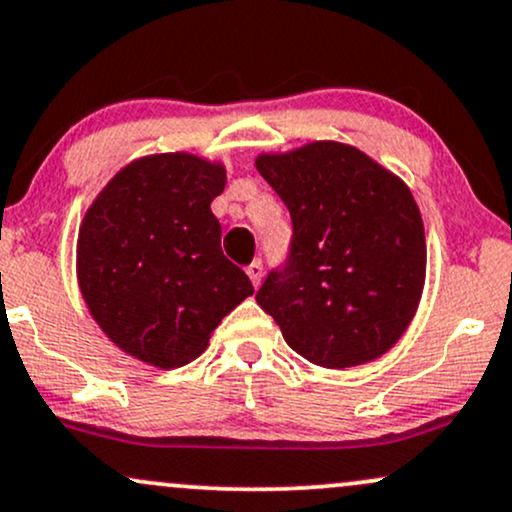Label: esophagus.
Wrapping results in <instances>:
<instances>
[{
	"instance_id": "esophagus-1",
	"label": "esophagus",
	"mask_w": 512,
	"mask_h": 512,
	"mask_svg": "<svg viewBox=\"0 0 512 512\" xmlns=\"http://www.w3.org/2000/svg\"><path fill=\"white\" fill-rule=\"evenodd\" d=\"M246 275H249L251 282H254V287L261 285V278H263V263L258 261V258H256V261H251L249 266H246Z\"/></svg>"
}]
</instances>
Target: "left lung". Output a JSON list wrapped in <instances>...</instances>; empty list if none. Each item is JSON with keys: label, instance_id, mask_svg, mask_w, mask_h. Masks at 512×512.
<instances>
[{"label": "left lung", "instance_id": "left-lung-1", "mask_svg": "<svg viewBox=\"0 0 512 512\" xmlns=\"http://www.w3.org/2000/svg\"><path fill=\"white\" fill-rule=\"evenodd\" d=\"M256 170L292 218L287 266L270 270L256 302L311 364L374 362L402 338L424 290V222L410 186L338 141L263 153Z\"/></svg>", "mask_w": 512, "mask_h": 512}]
</instances>
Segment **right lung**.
Wrapping results in <instances>:
<instances>
[{
    "label": "right lung",
    "instance_id": "add662e5",
    "mask_svg": "<svg viewBox=\"0 0 512 512\" xmlns=\"http://www.w3.org/2000/svg\"><path fill=\"white\" fill-rule=\"evenodd\" d=\"M222 162L158 153L122 167L90 203L78 230L76 278L90 316L119 350L177 369L254 294L220 249L210 210Z\"/></svg>",
    "mask_w": 512,
    "mask_h": 512
}]
</instances>
